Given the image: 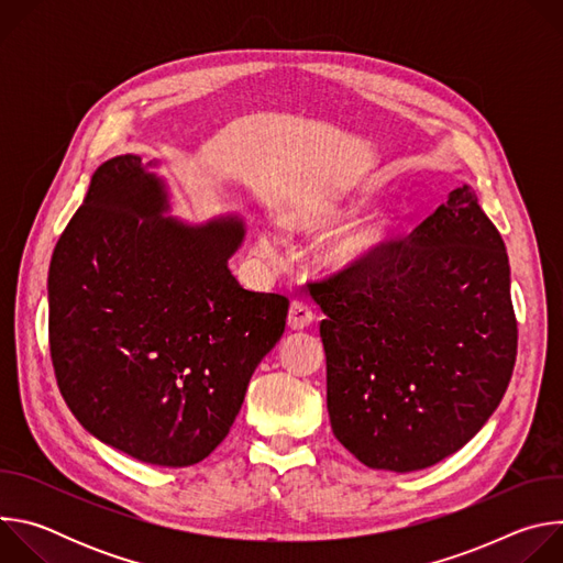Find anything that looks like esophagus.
<instances>
[{
	"label": "esophagus",
	"instance_id": "34e87169",
	"mask_svg": "<svg viewBox=\"0 0 563 563\" xmlns=\"http://www.w3.org/2000/svg\"><path fill=\"white\" fill-rule=\"evenodd\" d=\"M311 320H313L311 307L302 300H294L289 307V313H287V325L291 330H305L311 325Z\"/></svg>",
	"mask_w": 563,
	"mask_h": 563
}]
</instances>
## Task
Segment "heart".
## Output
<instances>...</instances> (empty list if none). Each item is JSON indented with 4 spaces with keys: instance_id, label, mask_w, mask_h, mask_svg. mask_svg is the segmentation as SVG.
Instances as JSON below:
<instances>
[{
    "instance_id": "obj_1",
    "label": "heart",
    "mask_w": 563,
    "mask_h": 563,
    "mask_svg": "<svg viewBox=\"0 0 563 563\" xmlns=\"http://www.w3.org/2000/svg\"><path fill=\"white\" fill-rule=\"evenodd\" d=\"M358 209L356 202H345V205H328L320 207L316 211H309L302 218V224L307 227H325L332 222H339L347 216H352ZM389 233V222L380 216H372L365 222H361L358 227L345 231L343 235H339L334 243L330 245L328 258L332 265L336 267H352L363 263L365 258H369V254L383 243L385 235ZM278 247V235L274 231H263L261 233V250L263 252H276Z\"/></svg>"
}]
</instances>
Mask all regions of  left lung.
Returning <instances> with one entry per match:
<instances>
[{
    "mask_svg": "<svg viewBox=\"0 0 563 563\" xmlns=\"http://www.w3.org/2000/svg\"><path fill=\"white\" fill-rule=\"evenodd\" d=\"M309 294L328 316L332 432L367 467H430L501 404L517 358L510 265L467 185Z\"/></svg>",
    "mask_w": 563,
    "mask_h": 563,
    "instance_id": "left-lung-1",
    "label": "left lung"
}]
</instances>
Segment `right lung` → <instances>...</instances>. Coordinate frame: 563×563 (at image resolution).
Segmentation results:
<instances>
[{"label": "right lung", "instance_id": "add662e5", "mask_svg": "<svg viewBox=\"0 0 563 563\" xmlns=\"http://www.w3.org/2000/svg\"><path fill=\"white\" fill-rule=\"evenodd\" d=\"M140 155L107 159L48 269V345L66 406L102 443L153 465L207 459L280 341L289 300L227 267L238 216L165 218V183Z\"/></svg>", "mask_w": 563, "mask_h": 563}]
</instances>
